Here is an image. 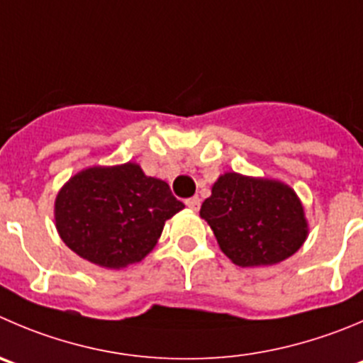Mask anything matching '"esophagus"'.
I'll return each mask as SVG.
<instances>
[{"instance_id": "34e87169", "label": "esophagus", "mask_w": 363, "mask_h": 363, "mask_svg": "<svg viewBox=\"0 0 363 363\" xmlns=\"http://www.w3.org/2000/svg\"><path fill=\"white\" fill-rule=\"evenodd\" d=\"M185 205H187V208H191L192 212H198V210H199V205H201V201H199L198 196H194V198L185 199Z\"/></svg>"}]
</instances>
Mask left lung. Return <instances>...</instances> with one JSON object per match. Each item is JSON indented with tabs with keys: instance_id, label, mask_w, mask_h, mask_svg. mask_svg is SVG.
Masks as SVG:
<instances>
[{
	"instance_id": "1",
	"label": "left lung",
	"mask_w": 363,
	"mask_h": 363,
	"mask_svg": "<svg viewBox=\"0 0 363 363\" xmlns=\"http://www.w3.org/2000/svg\"><path fill=\"white\" fill-rule=\"evenodd\" d=\"M199 216L210 224L220 251L240 267L279 264L308 237L298 194L278 179L224 172Z\"/></svg>"
}]
</instances>
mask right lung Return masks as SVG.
I'll return each instance as SVG.
<instances>
[{
	"label": "right lung",
	"instance_id": "right-lung-1",
	"mask_svg": "<svg viewBox=\"0 0 363 363\" xmlns=\"http://www.w3.org/2000/svg\"><path fill=\"white\" fill-rule=\"evenodd\" d=\"M185 208L165 182L139 164L89 167L72 176L55 199L60 239L78 257L106 269L143 260L165 220Z\"/></svg>",
	"mask_w": 363,
	"mask_h": 363
}]
</instances>
